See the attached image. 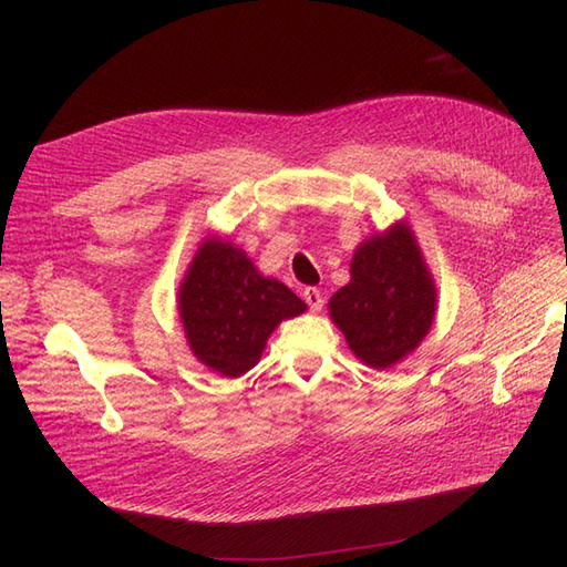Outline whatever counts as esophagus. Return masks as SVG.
<instances>
[{"mask_svg": "<svg viewBox=\"0 0 567 567\" xmlns=\"http://www.w3.org/2000/svg\"><path fill=\"white\" fill-rule=\"evenodd\" d=\"M302 296H305V302L310 305V310H312V312H319L321 307H323V293H321L319 288H315V286L305 288V290H302Z\"/></svg>", "mask_w": 567, "mask_h": 567, "instance_id": "esophagus-1", "label": "esophagus"}]
</instances>
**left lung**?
I'll return each instance as SVG.
<instances>
[{"label":"left lung","instance_id":"obj_1","mask_svg":"<svg viewBox=\"0 0 567 567\" xmlns=\"http://www.w3.org/2000/svg\"><path fill=\"white\" fill-rule=\"evenodd\" d=\"M350 271L329 302L331 319L362 362L392 367L419 348L435 315V286L414 236L404 225L373 236L357 248Z\"/></svg>","mask_w":567,"mask_h":567}]
</instances>
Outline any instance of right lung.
<instances>
[{
    "label": "right lung",
    "instance_id": "obj_1",
    "mask_svg": "<svg viewBox=\"0 0 567 567\" xmlns=\"http://www.w3.org/2000/svg\"><path fill=\"white\" fill-rule=\"evenodd\" d=\"M307 305L281 281L257 274L248 257L217 238L196 252L179 290V312L194 354L221 375L252 369L277 323Z\"/></svg>",
    "mask_w": 567,
    "mask_h": 567
}]
</instances>
